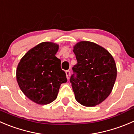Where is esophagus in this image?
<instances>
[{"mask_svg": "<svg viewBox=\"0 0 134 134\" xmlns=\"http://www.w3.org/2000/svg\"><path fill=\"white\" fill-rule=\"evenodd\" d=\"M66 77L68 80L70 79V72L69 70H67L66 71Z\"/></svg>", "mask_w": 134, "mask_h": 134, "instance_id": "obj_1", "label": "esophagus"}]
</instances>
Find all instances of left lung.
<instances>
[{"label":"left lung","instance_id":"left-lung-1","mask_svg":"<svg viewBox=\"0 0 134 134\" xmlns=\"http://www.w3.org/2000/svg\"><path fill=\"white\" fill-rule=\"evenodd\" d=\"M77 64L70 77L76 100L85 107H95L111 93L117 76L114 58L95 43L80 41L74 46ZM76 76H75V74Z\"/></svg>","mask_w":134,"mask_h":134}]
</instances>
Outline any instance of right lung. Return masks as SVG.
<instances>
[{
	"mask_svg": "<svg viewBox=\"0 0 134 134\" xmlns=\"http://www.w3.org/2000/svg\"><path fill=\"white\" fill-rule=\"evenodd\" d=\"M59 45L43 42L28 51L16 69V80L24 95L34 103L47 104L57 97L60 85L67 81L55 56Z\"/></svg>",
	"mask_w": 134,
	"mask_h": 134,
	"instance_id": "1",
	"label": "right lung"
}]
</instances>
